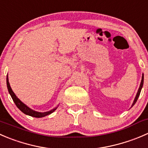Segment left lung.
Segmentation results:
<instances>
[{
  "mask_svg": "<svg viewBox=\"0 0 148 148\" xmlns=\"http://www.w3.org/2000/svg\"><path fill=\"white\" fill-rule=\"evenodd\" d=\"M143 82H144V74H143V76H142V80H141V83H140V87H139L138 89V91H137V95H136L135 97H134V101H133L132 103V105L131 108L133 107V106H134V104L136 103V102H137V99H138L139 96H140V92H141V90L142 88H143Z\"/></svg>",
  "mask_w": 148,
  "mask_h": 148,
  "instance_id": "obj_1",
  "label": "left lung"
}]
</instances>
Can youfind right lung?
<instances>
[{"instance_id":"obj_1","label":"right lung","mask_w":148,"mask_h":148,"mask_svg":"<svg viewBox=\"0 0 148 148\" xmlns=\"http://www.w3.org/2000/svg\"><path fill=\"white\" fill-rule=\"evenodd\" d=\"M6 84H7V88H8V92H9L10 95H11V97H12L13 100H14L16 106H17V108L21 110V112H23L24 114H26V115L30 116H32V117H35V118H42V117L50 115L51 114H52L53 112H54V111L56 110L57 108H58V106H57V107L51 109V110L46 111V112H38V111H36V110H32V109L30 108L29 107H28L27 105L24 104L23 102H21V100L16 97L15 93L13 92L12 89H11V86H10L9 82H8V74H7V77H6Z\"/></svg>"}]
</instances>
